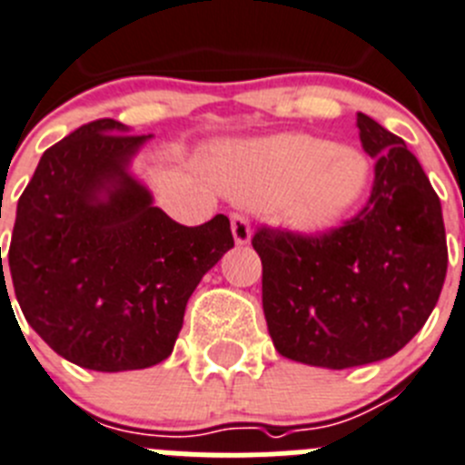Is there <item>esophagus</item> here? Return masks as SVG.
<instances>
[{
	"label": "esophagus",
	"mask_w": 465,
	"mask_h": 465,
	"mask_svg": "<svg viewBox=\"0 0 465 465\" xmlns=\"http://www.w3.org/2000/svg\"><path fill=\"white\" fill-rule=\"evenodd\" d=\"M232 233L236 245H247V242L252 241V229H250V223H247V218L238 215V213H233L232 215Z\"/></svg>",
	"instance_id": "esophagus-1"
}]
</instances>
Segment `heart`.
I'll use <instances>...</instances> for the list:
<instances>
[{"label": "heart", "instance_id": "obj_1", "mask_svg": "<svg viewBox=\"0 0 465 465\" xmlns=\"http://www.w3.org/2000/svg\"><path fill=\"white\" fill-rule=\"evenodd\" d=\"M218 179L233 197L302 236L335 229L367 197L374 169L351 146L312 134H277L220 151Z\"/></svg>", "mask_w": 465, "mask_h": 465}]
</instances>
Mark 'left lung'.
I'll use <instances>...</instances> for the list:
<instances>
[{
	"label": "left lung",
	"instance_id": "8db88e82",
	"mask_svg": "<svg viewBox=\"0 0 465 465\" xmlns=\"http://www.w3.org/2000/svg\"><path fill=\"white\" fill-rule=\"evenodd\" d=\"M376 160L367 206L321 236L262 227L263 314L277 353L349 370L379 362L427 323L448 272L440 199L401 137L358 114Z\"/></svg>",
	"mask_w": 465,
	"mask_h": 465
}]
</instances>
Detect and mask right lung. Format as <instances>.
<instances>
[{"label":"right lung","mask_w":465,"mask_h":465,"mask_svg":"<svg viewBox=\"0 0 465 465\" xmlns=\"http://www.w3.org/2000/svg\"><path fill=\"white\" fill-rule=\"evenodd\" d=\"M151 137L98 119L50 146L17 202L4 266L0 250L2 289L13 282L27 323L84 370L169 358L188 298L233 247L227 215L183 227L153 206L130 172Z\"/></svg>","instance_id":"1"}]
</instances>
